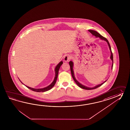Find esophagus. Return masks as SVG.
Segmentation results:
<instances>
[{"instance_id":"1","label":"esophagus","mask_w":130,"mask_h":130,"mask_svg":"<svg viewBox=\"0 0 130 130\" xmlns=\"http://www.w3.org/2000/svg\"><path fill=\"white\" fill-rule=\"evenodd\" d=\"M70 59H71L70 55H66L64 56V61L67 62V61H68L69 60H70Z\"/></svg>"}]
</instances>
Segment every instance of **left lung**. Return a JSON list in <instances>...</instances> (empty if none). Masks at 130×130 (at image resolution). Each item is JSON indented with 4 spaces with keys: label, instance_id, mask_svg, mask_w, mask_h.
<instances>
[{
    "label": "left lung",
    "instance_id": "1",
    "mask_svg": "<svg viewBox=\"0 0 130 130\" xmlns=\"http://www.w3.org/2000/svg\"><path fill=\"white\" fill-rule=\"evenodd\" d=\"M89 31L93 35H94L96 37H99L100 39H101V40H105V41H106V42H107V43L108 44V46H109V48H110V52H111V55H110V59H111V60H112V66H111V68H112V69L113 68V54L112 53V51H111V47H110V43H109V41H108V40H107V39L106 38H105L104 37H103V36H102L100 34H99L98 32H96L95 31H94V30H89ZM69 65H70V70H71V75H72V77L73 78V79H74V80L75 81V83L77 84V85H78V86L79 87H80L82 89H84V90H93V89H96L97 88H98L99 87L101 86L102 85H103V84L105 82H106V81H105L103 83H102V84H99V85H96V86H95V87H93V88H90V87H87L85 86H84V85H82V84H80V83H79V82H78V81H77L76 80V79H75V75H74V71H73V62H72V61H70L69 62Z\"/></svg>",
    "mask_w": 130,
    "mask_h": 130
}]
</instances>
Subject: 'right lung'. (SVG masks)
<instances>
[{
    "label": "right lung",
    "instance_id": "right-lung-1",
    "mask_svg": "<svg viewBox=\"0 0 130 130\" xmlns=\"http://www.w3.org/2000/svg\"><path fill=\"white\" fill-rule=\"evenodd\" d=\"M62 63H63L62 61H61V62H60L58 64V65L55 67V79H54V81L52 82L51 84H50L49 86L46 87H45V88H42V89H34V88H31V87L27 86L26 85H25V86H26L27 88H28V89H29L30 90H32V91H35V92H45V91H47V90H50V89H51L54 86V85H55V83H56V82L57 79V77H58L59 70L60 69V68L61 65L62 64ZM20 82H21V81H20ZM21 83H22V82H21ZM22 84H23V83H22Z\"/></svg>",
    "mask_w": 130,
    "mask_h": 130
}]
</instances>
